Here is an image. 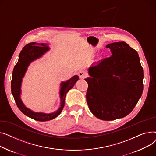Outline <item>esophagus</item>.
I'll return each mask as SVG.
<instances>
[{
	"mask_svg": "<svg viewBox=\"0 0 156 156\" xmlns=\"http://www.w3.org/2000/svg\"><path fill=\"white\" fill-rule=\"evenodd\" d=\"M79 76L80 79H84L87 76V74L86 72H84L83 70H81L79 72Z\"/></svg>",
	"mask_w": 156,
	"mask_h": 156,
	"instance_id": "34e87169",
	"label": "esophagus"
}]
</instances>
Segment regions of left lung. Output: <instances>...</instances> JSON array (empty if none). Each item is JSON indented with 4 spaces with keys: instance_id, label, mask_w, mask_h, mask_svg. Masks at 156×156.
I'll return each mask as SVG.
<instances>
[{
    "instance_id": "8db88e82",
    "label": "left lung",
    "mask_w": 156,
    "mask_h": 156,
    "mask_svg": "<svg viewBox=\"0 0 156 156\" xmlns=\"http://www.w3.org/2000/svg\"><path fill=\"white\" fill-rule=\"evenodd\" d=\"M112 56L88 69L87 103L92 113L110 121L129 115L143 92L144 71L136 51L124 41L106 45Z\"/></svg>"
}]
</instances>
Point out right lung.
I'll return each mask as SVG.
<instances>
[{
	"mask_svg": "<svg viewBox=\"0 0 156 156\" xmlns=\"http://www.w3.org/2000/svg\"><path fill=\"white\" fill-rule=\"evenodd\" d=\"M44 43H37L35 42L30 43L26 44L23 48L19 55L16 65L14 66L12 72V77L11 80V92L14 98L16 103L20 109V111L34 120L40 122H46L53 120L58 116L62 112L65 105V98L68 91L72 89L79 80L77 76H74L66 82H62L60 84L61 89L60 90V106L57 112L51 113H38L31 111L29 108H26L22 102L20 98L21 90V82L24 76L27 67L31 62L41 57L44 53L49 50L50 48Z\"/></svg>",
	"mask_w": 156,
	"mask_h": 156,
	"instance_id": "obj_1",
	"label": "right lung"
}]
</instances>
